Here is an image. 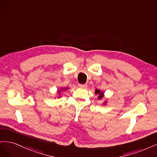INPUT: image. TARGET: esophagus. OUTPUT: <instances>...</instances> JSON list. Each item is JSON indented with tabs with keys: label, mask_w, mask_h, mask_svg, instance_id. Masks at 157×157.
Masks as SVG:
<instances>
[{
	"label": "esophagus",
	"mask_w": 157,
	"mask_h": 157,
	"mask_svg": "<svg viewBox=\"0 0 157 157\" xmlns=\"http://www.w3.org/2000/svg\"><path fill=\"white\" fill-rule=\"evenodd\" d=\"M78 86H79V87H80V88L85 89V88H87V84H79Z\"/></svg>",
	"instance_id": "34e87169"
}]
</instances>
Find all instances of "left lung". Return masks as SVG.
<instances>
[{
    "instance_id": "left-lung-1",
    "label": "left lung",
    "mask_w": 157,
    "mask_h": 157,
    "mask_svg": "<svg viewBox=\"0 0 157 157\" xmlns=\"http://www.w3.org/2000/svg\"><path fill=\"white\" fill-rule=\"evenodd\" d=\"M95 94L96 95H98V99L100 100H102V98H104V92L102 91V90H100V89H95ZM107 102H108V100H105L104 102L102 103V104L104 105H105L106 104H107Z\"/></svg>"
}]
</instances>
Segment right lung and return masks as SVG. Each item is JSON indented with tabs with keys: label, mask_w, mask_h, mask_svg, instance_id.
I'll list each match as a JSON object with an SVG mask.
<instances>
[{
	"label": "right lung",
	"mask_w": 157,
	"mask_h": 157,
	"mask_svg": "<svg viewBox=\"0 0 157 157\" xmlns=\"http://www.w3.org/2000/svg\"><path fill=\"white\" fill-rule=\"evenodd\" d=\"M68 87H63V88H61V89H59V90H57V94H58V95L59 96H57V98H60L62 97L61 96V93H63V92H64V91H66V90H68Z\"/></svg>",
	"instance_id": "add662e5"
}]
</instances>
